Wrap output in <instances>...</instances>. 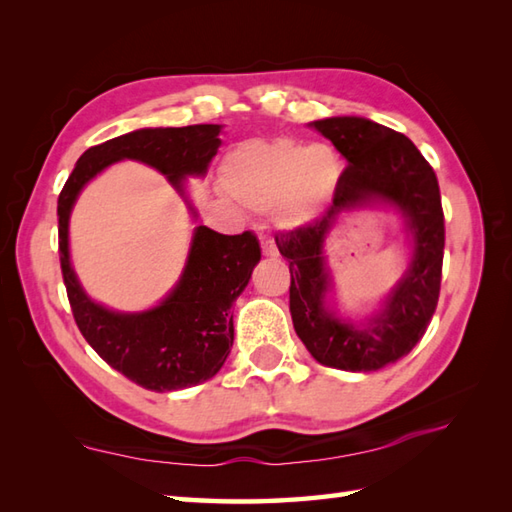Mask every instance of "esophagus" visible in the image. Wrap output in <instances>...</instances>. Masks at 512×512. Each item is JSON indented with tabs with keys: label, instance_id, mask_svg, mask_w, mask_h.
I'll return each mask as SVG.
<instances>
[{
	"label": "esophagus",
	"instance_id": "1",
	"mask_svg": "<svg viewBox=\"0 0 512 512\" xmlns=\"http://www.w3.org/2000/svg\"><path fill=\"white\" fill-rule=\"evenodd\" d=\"M259 242H262V250H264L266 257H277L279 250H277V244H275L273 235L262 233V235H259Z\"/></svg>",
	"mask_w": 512,
	"mask_h": 512
}]
</instances>
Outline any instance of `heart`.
I'll use <instances>...</instances> for the list:
<instances>
[{
  "mask_svg": "<svg viewBox=\"0 0 512 512\" xmlns=\"http://www.w3.org/2000/svg\"><path fill=\"white\" fill-rule=\"evenodd\" d=\"M343 162L332 145H306L297 138H253L222 160V184L250 209H273L288 222L317 215L339 187Z\"/></svg>",
  "mask_w": 512,
  "mask_h": 512,
  "instance_id": "heart-1",
  "label": "heart"
}]
</instances>
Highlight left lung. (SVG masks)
<instances>
[{
	"label": "left lung",
	"instance_id": "8db88e82",
	"mask_svg": "<svg viewBox=\"0 0 512 512\" xmlns=\"http://www.w3.org/2000/svg\"><path fill=\"white\" fill-rule=\"evenodd\" d=\"M345 156L347 167L332 204L312 222L275 237L290 262V312L295 332L321 365L376 372L413 350L436 312L444 257V211L436 171L405 134L358 116L314 121ZM369 197L400 205L414 235L410 273L392 293L372 329L358 331L322 308L329 280L322 239L333 217Z\"/></svg>",
	"mask_w": 512,
	"mask_h": 512
}]
</instances>
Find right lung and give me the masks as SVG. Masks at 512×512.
<instances>
[{
    "instance_id": "right-lung-1",
    "label": "right lung",
    "mask_w": 512,
    "mask_h": 512,
    "mask_svg": "<svg viewBox=\"0 0 512 512\" xmlns=\"http://www.w3.org/2000/svg\"><path fill=\"white\" fill-rule=\"evenodd\" d=\"M220 143V125L138 129L85 151L59 193V259L72 317L107 365L158 394L200 385L220 372L233 345L231 306L262 259L257 237L198 226L176 290L154 310L118 314L92 303L76 281L68 257V217L83 184L116 160L156 167L182 191L184 176L206 173Z\"/></svg>"
}]
</instances>
